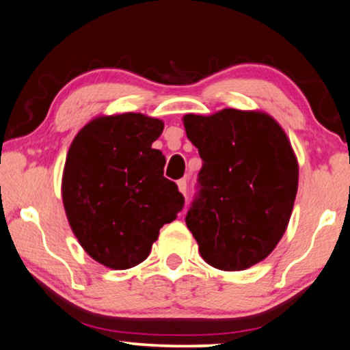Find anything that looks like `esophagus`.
I'll use <instances>...</instances> for the list:
<instances>
[{
    "label": "esophagus",
    "mask_w": 350,
    "mask_h": 350,
    "mask_svg": "<svg viewBox=\"0 0 350 350\" xmlns=\"http://www.w3.org/2000/svg\"><path fill=\"white\" fill-rule=\"evenodd\" d=\"M176 185H178L180 192L185 193V196H186V192H187V181L185 178H181V180L176 181Z\"/></svg>",
    "instance_id": "esophagus-1"
}]
</instances>
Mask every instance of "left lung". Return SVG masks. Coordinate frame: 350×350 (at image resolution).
I'll use <instances>...</instances> for the list:
<instances>
[{
    "mask_svg": "<svg viewBox=\"0 0 350 350\" xmlns=\"http://www.w3.org/2000/svg\"><path fill=\"white\" fill-rule=\"evenodd\" d=\"M203 165L186 225L211 267L240 271L276 248L297 192V163L271 116L225 108L183 118Z\"/></svg>",
    "mask_w": 350,
    "mask_h": 350,
    "instance_id": "8db88e82",
    "label": "left lung"
}]
</instances>
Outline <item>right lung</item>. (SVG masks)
Returning a JSON list of instances; mask_svg holds the SVG:
<instances>
[{
	"label": "right lung",
	"instance_id": "add662e5",
	"mask_svg": "<svg viewBox=\"0 0 350 350\" xmlns=\"http://www.w3.org/2000/svg\"><path fill=\"white\" fill-rule=\"evenodd\" d=\"M163 129L141 113L97 118L68 152L62 181L68 221L82 248L113 270L146 260L159 229L185 206L164 176V154L152 148Z\"/></svg>",
	"mask_w": 350,
	"mask_h": 350
}]
</instances>
